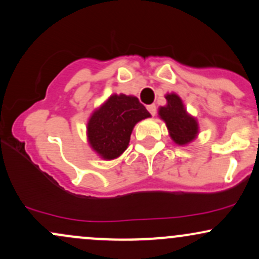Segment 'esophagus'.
Segmentation results:
<instances>
[{
	"mask_svg": "<svg viewBox=\"0 0 259 259\" xmlns=\"http://www.w3.org/2000/svg\"><path fill=\"white\" fill-rule=\"evenodd\" d=\"M147 109H148V111L150 112L151 115H153V116H154L155 114H156V105H155V104H150V105H148V106H147Z\"/></svg>",
	"mask_w": 259,
	"mask_h": 259,
	"instance_id": "1",
	"label": "esophagus"
}]
</instances>
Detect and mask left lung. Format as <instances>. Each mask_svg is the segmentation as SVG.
<instances>
[{
    "label": "left lung",
    "instance_id": "1",
    "mask_svg": "<svg viewBox=\"0 0 259 259\" xmlns=\"http://www.w3.org/2000/svg\"><path fill=\"white\" fill-rule=\"evenodd\" d=\"M167 104L159 108V116L166 123L169 137L176 144L187 145L199 135V122L185 109L181 97L176 93L165 96Z\"/></svg>",
    "mask_w": 259,
    "mask_h": 259
}]
</instances>
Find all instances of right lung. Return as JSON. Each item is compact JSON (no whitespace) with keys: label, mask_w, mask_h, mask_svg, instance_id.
Listing matches in <instances>:
<instances>
[{"label":"right lung","mask_w":259,"mask_h":259,"mask_svg":"<svg viewBox=\"0 0 259 259\" xmlns=\"http://www.w3.org/2000/svg\"><path fill=\"white\" fill-rule=\"evenodd\" d=\"M150 116L137 97L111 94L88 118V144L100 159H117L128 148L136 124Z\"/></svg>","instance_id":"add662e5"}]
</instances>
